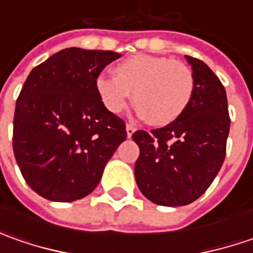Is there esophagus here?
<instances>
[{
    "label": "esophagus",
    "mask_w": 253,
    "mask_h": 253,
    "mask_svg": "<svg viewBox=\"0 0 253 253\" xmlns=\"http://www.w3.org/2000/svg\"><path fill=\"white\" fill-rule=\"evenodd\" d=\"M135 131H136V128L132 124H126V135H128V138H131Z\"/></svg>",
    "instance_id": "1"
}]
</instances>
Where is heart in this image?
Here are the masks:
<instances>
[{
  "instance_id": "obj_1",
  "label": "heart",
  "mask_w": 253,
  "mask_h": 253,
  "mask_svg": "<svg viewBox=\"0 0 253 253\" xmlns=\"http://www.w3.org/2000/svg\"><path fill=\"white\" fill-rule=\"evenodd\" d=\"M112 77L100 76L95 91L111 114H122L132 94L142 117L168 125L187 110L194 92V76L187 64L165 56L135 54L115 66Z\"/></svg>"
}]
</instances>
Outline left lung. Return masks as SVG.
<instances>
[{"label": "left lung", "instance_id": "left-lung-1", "mask_svg": "<svg viewBox=\"0 0 253 253\" xmlns=\"http://www.w3.org/2000/svg\"><path fill=\"white\" fill-rule=\"evenodd\" d=\"M193 69L194 92L176 121L151 132H133L139 146L135 179L152 203L179 207L206 193L218 174L229 133L227 92L203 60L186 56Z\"/></svg>", "mask_w": 253, "mask_h": 253}]
</instances>
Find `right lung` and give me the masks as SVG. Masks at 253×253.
<instances>
[{
	"label": "right lung",
	"mask_w": 253,
	"mask_h": 253,
	"mask_svg": "<svg viewBox=\"0 0 253 253\" xmlns=\"http://www.w3.org/2000/svg\"><path fill=\"white\" fill-rule=\"evenodd\" d=\"M120 56L69 47L28 76L15 105L12 149L25 181L43 199L88 196L126 139L124 120L95 91L102 69Z\"/></svg>",
	"instance_id": "obj_1"
}]
</instances>
